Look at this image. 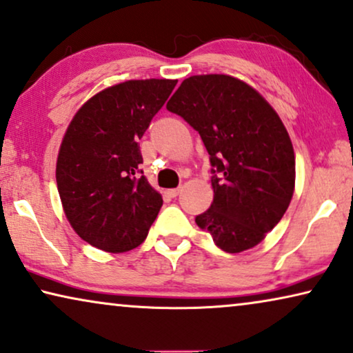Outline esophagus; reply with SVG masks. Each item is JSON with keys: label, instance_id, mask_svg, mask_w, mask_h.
Returning a JSON list of instances; mask_svg holds the SVG:
<instances>
[{"label": "esophagus", "instance_id": "1", "mask_svg": "<svg viewBox=\"0 0 353 353\" xmlns=\"http://www.w3.org/2000/svg\"><path fill=\"white\" fill-rule=\"evenodd\" d=\"M168 193H170V196H172V198H176V196L179 195V193H181V187H177V188H171V190H170V192H168Z\"/></svg>", "mask_w": 353, "mask_h": 353}]
</instances>
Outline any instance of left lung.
Listing matches in <instances>:
<instances>
[{
    "label": "left lung",
    "mask_w": 353,
    "mask_h": 353,
    "mask_svg": "<svg viewBox=\"0 0 353 353\" xmlns=\"http://www.w3.org/2000/svg\"><path fill=\"white\" fill-rule=\"evenodd\" d=\"M166 108L198 131L210 153L214 198L196 225L230 254L259 245L294 192V150L280 117L254 88L228 75L183 79Z\"/></svg>",
    "instance_id": "1"
}]
</instances>
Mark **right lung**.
I'll return each mask as SVG.
<instances>
[{
	"instance_id": "obj_1",
	"label": "right lung",
	"mask_w": 353,
	"mask_h": 353,
	"mask_svg": "<svg viewBox=\"0 0 353 353\" xmlns=\"http://www.w3.org/2000/svg\"><path fill=\"white\" fill-rule=\"evenodd\" d=\"M177 79H129L92 96L73 117L56 181L68 222L89 245L126 252L142 245L163 198L142 176L139 139Z\"/></svg>"
}]
</instances>
